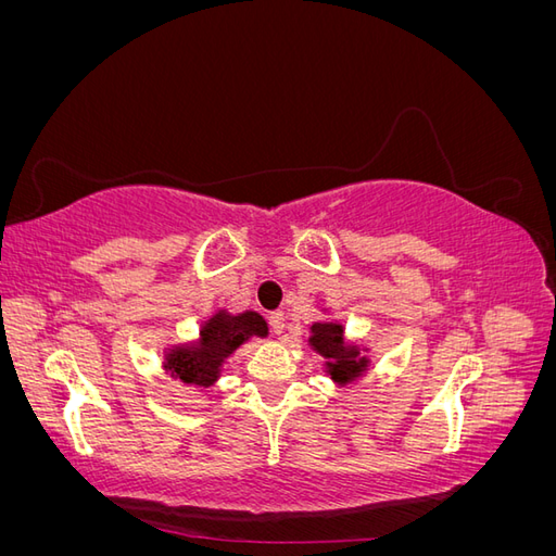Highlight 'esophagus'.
<instances>
[{
	"mask_svg": "<svg viewBox=\"0 0 556 556\" xmlns=\"http://www.w3.org/2000/svg\"><path fill=\"white\" fill-rule=\"evenodd\" d=\"M268 329H271V333L280 336L285 331V313L282 311H274L271 315H268Z\"/></svg>",
	"mask_w": 556,
	"mask_h": 556,
	"instance_id": "1",
	"label": "esophagus"
}]
</instances>
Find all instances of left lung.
<instances>
[{"label": "left lung", "mask_w": 556, "mask_h": 556, "mask_svg": "<svg viewBox=\"0 0 556 556\" xmlns=\"http://www.w3.org/2000/svg\"><path fill=\"white\" fill-rule=\"evenodd\" d=\"M311 333V345L329 359L327 366L336 382H350L366 371V357H359L357 348H345L341 325L315 323Z\"/></svg>", "instance_id": "obj_1"}]
</instances>
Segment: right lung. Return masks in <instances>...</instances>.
Returning a JSON list of instances; mask_svg holds the SVG:
<instances>
[{
    "label": "right lung",
    "instance_id": "obj_1",
    "mask_svg": "<svg viewBox=\"0 0 556 556\" xmlns=\"http://www.w3.org/2000/svg\"><path fill=\"white\" fill-rule=\"evenodd\" d=\"M250 336H266V323L257 313H241L229 317L225 313L211 317L201 329L197 348H178L169 352L166 366L172 376L188 384L208 387L217 380L220 364L233 350L245 343Z\"/></svg>",
    "mask_w": 556,
    "mask_h": 556
}]
</instances>
